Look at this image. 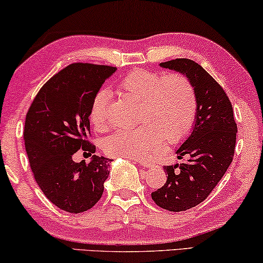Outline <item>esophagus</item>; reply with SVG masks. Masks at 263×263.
I'll use <instances>...</instances> for the list:
<instances>
[{
    "label": "esophagus",
    "instance_id": "34e87169",
    "mask_svg": "<svg viewBox=\"0 0 263 263\" xmlns=\"http://www.w3.org/2000/svg\"><path fill=\"white\" fill-rule=\"evenodd\" d=\"M135 161H136V163H138V164L141 165V166H143V167H151V166H152V161H149V160L135 159Z\"/></svg>",
    "mask_w": 263,
    "mask_h": 263
}]
</instances>
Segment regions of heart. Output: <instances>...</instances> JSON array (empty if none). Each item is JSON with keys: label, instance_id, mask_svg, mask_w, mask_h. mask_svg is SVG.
I'll use <instances>...</instances> for the list:
<instances>
[{"label": "heart", "instance_id": "obj_1", "mask_svg": "<svg viewBox=\"0 0 263 263\" xmlns=\"http://www.w3.org/2000/svg\"><path fill=\"white\" fill-rule=\"evenodd\" d=\"M122 97L138 102L136 123L132 130L107 136L103 151L107 156L147 159L163 153L165 140L178 143L188 135L196 116V93L192 82L181 74L161 77L153 71L135 69L120 81ZM109 93L102 89L95 96L89 109V122L98 132L109 127Z\"/></svg>", "mask_w": 263, "mask_h": 263}]
</instances>
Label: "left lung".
I'll return each mask as SVG.
<instances>
[{
  "label": "left lung",
  "instance_id": "obj_1",
  "mask_svg": "<svg viewBox=\"0 0 263 263\" xmlns=\"http://www.w3.org/2000/svg\"><path fill=\"white\" fill-rule=\"evenodd\" d=\"M159 66L184 75L196 93V116L192 132L175 152L177 159L186 160L164 166L166 183L152 193V199L159 207L181 212L206 200L225 175L235 153L237 124L229 97L199 63L177 59Z\"/></svg>",
  "mask_w": 263,
  "mask_h": 263
}]
</instances>
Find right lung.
Returning <instances> with one entry per match:
<instances>
[{
    "label": "right lung",
    "instance_id": "1",
    "mask_svg": "<svg viewBox=\"0 0 263 263\" xmlns=\"http://www.w3.org/2000/svg\"><path fill=\"white\" fill-rule=\"evenodd\" d=\"M116 67L73 63L50 79L35 96L25 121V147L35 182L61 210L81 213L100 200L112 159L98 157L87 140L92 100ZM81 149L92 155L73 161Z\"/></svg>",
    "mask_w": 263,
    "mask_h": 263
}]
</instances>
